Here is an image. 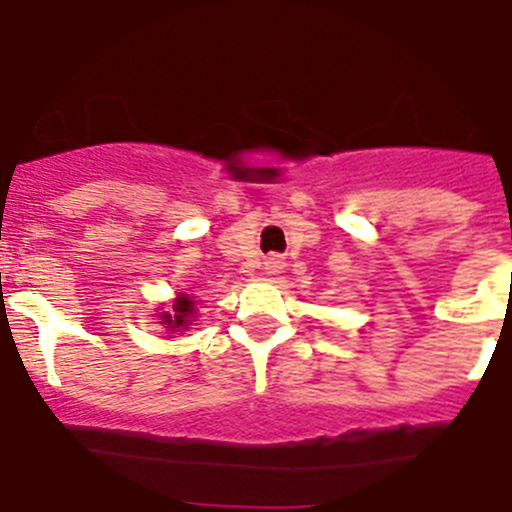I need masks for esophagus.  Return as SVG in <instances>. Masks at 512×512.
Masks as SVG:
<instances>
[{"label": "esophagus", "instance_id": "1", "mask_svg": "<svg viewBox=\"0 0 512 512\" xmlns=\"http://www.w3.org/2000/svg\"><path fill=\"white\" fill-rule=\"evenodd\" d=\"M279 271H282V261L274 259V256L266 259V274H279Z\"/></svg>", "mask_w": 512, "mask_h": 512}]
</instances>
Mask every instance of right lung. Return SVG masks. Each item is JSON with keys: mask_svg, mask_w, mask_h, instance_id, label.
<instances>
[{"mask_svg": "<svg viewBox=\"0 0 512 512\" xmlns=\"http://www.w3.org/2000/svg\"><path fill=\"white\" fill-rule=\"evenodd\" d=\"M192 318H194V302L189 300L187 295H182L174 302L171 312H164V323L169 325L171 330L184 328V325H189V320Z\"/></svg>", "mask_w": 512, "mask_h": 512, "instance_id": "obj_1", "label": "right lung"}]
</instances>
